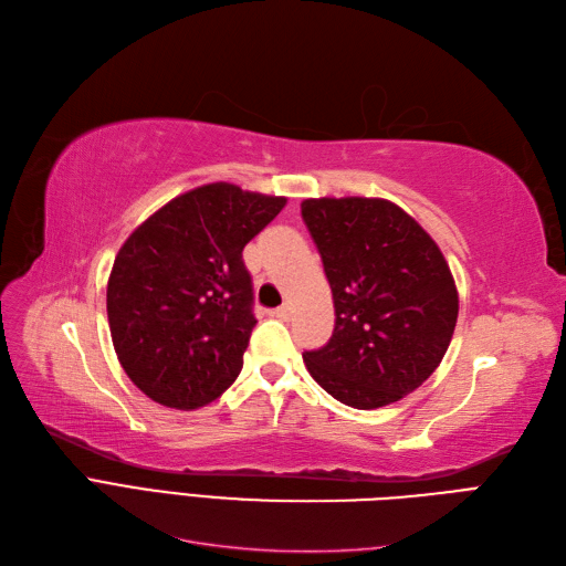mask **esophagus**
Returning <instances> with one entry per match:
<instances>
[{
  "mask_svg": "<svg viewBox=\"0 0 566 566\" xmlns=\"http://www.w3.org/2000/svg\"><path fill=\"white\" fill-rule=\"evenodd\" d=\"M270 315L277 317V319H289V317H291V305H282V307H277V310H272Z\"/></svg>",
  "mask_w": 566,
  "mask_h": 566,
  "instance_id": "obj_1",
  "label": "esophagus"
}]
</instances>
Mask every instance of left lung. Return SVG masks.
Here are the masks:
<instances>
[{"label": "left lung", "mask_w": 566, "mask_h": 566, "mask_svg": "<svg viewBox=\"0 0 566 566\" xmlns=\"http://www.w3.org/2000/svg\"><path fill=\"white\" fill-rule=\"evenodd\" d=\"M332 286L329 343L303 353L319 386L355 409H378L413 392L449 348L459 291L432 237L388 199H303Z\"/></svg>", "instance_id": "1"}]
</instances>
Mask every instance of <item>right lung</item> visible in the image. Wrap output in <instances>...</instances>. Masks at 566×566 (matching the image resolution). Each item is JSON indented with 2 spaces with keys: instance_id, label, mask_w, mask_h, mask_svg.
I'll return each mask as SVG.
<instances>
[{
  "instance_id": "right-lung-1",
  "label": "right lung",
  "mask_w": 566,
  "mask_h": 566,
  "mask_svg": "<svg viewBox=\"0 0 566 566\" xmlns=\"http://www.w3.org/2000/svg\"><path fill=\"white\" fill-rule=\"evenodd\" d=\"M284 205L209 184L171 199L122 244L107 322L122 369L157 405L199 409L240 376L256 326L242 251Z\"/></svg>"
}]
</instances>
